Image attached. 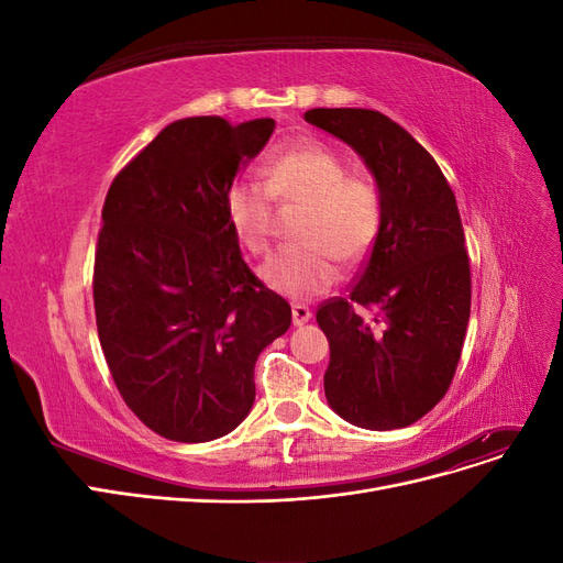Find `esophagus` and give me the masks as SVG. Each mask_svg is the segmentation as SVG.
<instances>
[{
	"instance_id": "obj_1",
	"label": "esophagus",
	"mask_w": 563,
	"mask_h": 563,
	"mask_svg": "<svg viewBox=\"0 0 563 563\" xmlns=\"http://www.w3.org/2000/svg\"><path fill=\"white\" fill-rule=\"evenodd\" d=\"M291 314H294L296 327H302V323H308L312 319V310L308 308V305H294Z\"/></svg>"
}]
</instances>
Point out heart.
Returning <instances> with one entry per match:
<instances>
[{
    "label": "heart",
    "mask_w": 563,
    "mask_h": 563,
    "mask_svg": "<svg viewBox=\"0 0 563 563\" xmlns=\"http://www.w3.org/2000/svg\"><path fill=\"white\" fill-rule=\"evenodd\" d=\"M272 199L305 203L298 223L300 244L286 246L261 267V279L282 296L312 298L338 279L340 263L362 261L383 225V199L366 178L347 176L335 150L302 143L277 152L265 166V185L236 180L225 195V211L240 242L255 255L269 251L275 211Z\"/></svg>",
    "instance_id": "b5f03b06"
}]
</instances>
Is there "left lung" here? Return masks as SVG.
Returning <instances> with one entry per match:
<instances>
[{
    "mask_svg": "<svg viewBox=\"0 0 563 563\" xmlns=\"http://www.w3.org/2000/svg\"><path fill=\"white\" fill-rule=\"evenodd\" d=\"M305 122L347 143L383 199L350 296L317 310L331 347L327 401L356 428H408L444 399L465 343L472 282L455 195L430 152L383 112L314 108Z\"/></svg>",
    "mask_w": 563,
    "mask_h": 563,
    "instance_id": "1",
    "label": "left lung"
}]
</instances>
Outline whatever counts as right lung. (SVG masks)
Wrapping results in <instances>:
<instances>
[{
	"label": "right lung",
	"instance_id": "obj_1",
	"mask_svg": "<svg viewBox=\"0 0 563 563\" xmlns=\"http://www.w3.org/2000/svg\"><path fill=\"white\" fill-rule=\"evenodd\" d=\"M275 131L187 117L112 180L93 265L100 347L119 395L183 444L225 437L253 406L258 354L291 305L242 258L225 195Z\"/></svg>",
	"mask_w": 563,
	"mask_h": 563
}]
</instances>
